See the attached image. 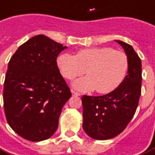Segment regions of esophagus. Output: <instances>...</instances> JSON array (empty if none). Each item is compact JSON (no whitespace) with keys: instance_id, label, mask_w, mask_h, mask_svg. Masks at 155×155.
I'll return each instance as SVG.
<instances>
[{"instance_id":"1","label":"esophagus","mask_w":155,"mask_h":155,"mask_svg":"<svg viewBox=\"0 0 155 155\" xmlns=\"http://www.w3.org/2000/svg\"><path fill=\"white\" fill-rule=\"evenodd\" d=\"M71 92H72V95H75V96H81V94H79V93L76 92V91H74L73 90L71 91Z\"/></svg>"}]
</instances>
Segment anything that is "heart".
Segmentation results:
<instances>
[{
  "instance_id": "1",
  "label": "heart",
  "mask_w": 155,
  "mask_h": 155,
  "mask_svg": "<svg viewBox=\"0 0 155 155\" xmlns=\"http://www.w3.org/2000/svg\"><path fill=\"white\" fill-rule=\"evenodd\" d=\"M60 73L65 78L73 80L84 74L87 77L73 83L76 90L88 92L95 90L109 94L120 87L129 68L128 57L123 51L111 47H94L79 51L75 56L60 54L57 59Z\"/></svg>"
}]
</instances>
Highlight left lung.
Segmentation results:
<instances>
[{
  "mask_svg": "<svg viewBox=\"0 0 155 155\" xmlns=\"http://www.w3.org/2000/svg\"><path fill=\"white\" fill-rule=\"evenodd\" d=\"M128 57L129 68L123 83L113 92L101 96L83 95V130L95 140L117 137L134 116L141 91V60L131 46L115 40Z\"/></svg>",
  "mask_w": 155,
  "mask_h": 155,
  "instance_id": "8db88e82",
  "label": "left lung"
}]
</instances>
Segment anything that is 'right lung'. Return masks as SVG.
I'll list each match as a JSON object with an SVG mask.
<instances>
[{
	"label": "right lung",
	"mask_w": 155,
	"mask_h": 155,
	"mask_svg": "<svg viewBox=\"0 0 155 155\" xmlns=\"http://www.w3.org/2000/svg\"><path fill=\"white\" fill-rule=\"evenodd\" d=\"M67 48L38 35L21 45L8 64L5 114L10 127L28 140L52 137L63 106L72 95L56 63L59 54Z\"/></svg>",
	"instance_id": "right-lung-1"
}]
</instances>
